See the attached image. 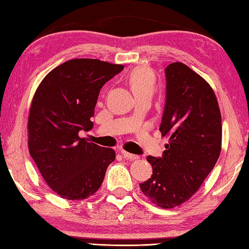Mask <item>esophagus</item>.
Here are the masks:
<instances>
[{
    "mask_svg": "<svg viewBox=\"0 0 249 249\" xmlns=\"http://www.w3.org/2000/svg\"><path fill=\"white\" fill-rule=\"evenodd\" d=\"M121 154L123 155V158L126 159V160H137V159H139L138 155L128 153L127 151H125V150H121Z\"/></svg>",
    "mask_w": 249,
    "mask_h": 249,
    "instance_id": "34e87169",
    "label": "esophagus"
}]
</instances>
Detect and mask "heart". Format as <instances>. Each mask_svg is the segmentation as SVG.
Masks as SVG:
<instances>
[{
  "label": "heart",
  "instance_id": "b5f03b06",
  "mask_svg": "<svg viewBox=\"0 0 249 249\" xmlns=\"http://www.w3.org/2000/svg\"><path fill=\"white\" fill-rule=\"evenodd\" d=\"M130 89L135 96H138L144 92L152 94L155 86L154 74L145 68H137L128 76Z\"/></svg>",
  "mask_w": 249,
  "mask_h": 249
}]
</instances>
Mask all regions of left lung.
<instances>
[{
  "label": "left lung",
  "instance_id": "obj_1",
  "mask_svg": "<svg viewBox=\"0 0 249 249\" xmlns=\"http://www.w3.org/2000/svg\"><path fill=\"white\" fill-rule=\"evenodd\" d=\"M166 102L160 131L168 136L162 158L148 157L152 176L140 183L150 201L174 208L192 197L221 152V113L215 92L182 62L165 69Z\"/></svg>",
  "mask_w": 249,
  "mask_h": 249
}]
</instances>
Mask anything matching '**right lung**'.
<instances>
[{
    "label": "right lung",
    "instance_id": "1",
    "mask_svg": "<svg viewBox=\"0 0 249 249\" xmlns=\"http://www.w3.org/2000/svg\"><path fill=\"white\" fill-rule=\"evenodd\" d=\"M124 69L98 59H71L44 77L28 118L29 152L58 196L79 201L92 196L115 160L113 149L87 142L101 87Z\"/></svg>",
    "mask_w": 249,
    "mask_h": 249
}]
</instances>
